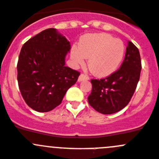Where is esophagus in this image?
I'll return each mask as SVG.
<instances>
[{
  "label": "esophagus",
  "mask_w": 159,
  "mask_h": 159,
  "mask_svg": "<svg viewBox=\"0 0 159 159\" xmlns=\"http://www.w3.org/2000/svg\"><path fill=\"white\" fill-rule=\"evenodd\" d=\"M89 79L90 77L88 76V75H86V74L84 73H82L80 75V77H79L78 81L79 82H81V81H84V80H88Z\"/></svg>",
  "instance_id": "esophagus-1"
}]
</instances>
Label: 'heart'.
<instances>
[{
  "mask_svg": "<svg viewBox=\"0 0 159 159\" xmlns=\"http://www.w3.org/2000/svg\"><path fill=\"white\" fill-rule=\"evenodd\" d=\"M125 53L120 39L104 33L88 34L79 43V47L71 49V58L77 65H84L89 58L88 68L93 75L106 77L113 73L120 66Z\"/></svg>",
  "mask_w": 159,
  "mask_h": 159,
  "instance_id": "1",
  "label": "heart"
}]
</instances>
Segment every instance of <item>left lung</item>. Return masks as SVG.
<instances>
[{
	"label": "left lung",
	"mask_w": 159,
	"mask_h": 159,
	"mask_svg": "<svg viewBox=\"0 0 159 159\" xmlns=\"http://www.w3.org/2000/svg\"><path fill=\"white\" fill-rule=\"evenodd\" d=\"M141 68L139 49L129 42L120 68L106 78L91 80L92 91L87 98L90 106L102 114H112L125 108L136 91Z\"/></svg>",
	"instance_id": "obj_1"
}]
</instances>
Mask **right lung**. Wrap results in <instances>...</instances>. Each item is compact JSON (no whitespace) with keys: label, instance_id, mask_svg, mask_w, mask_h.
Listing matches in <instances>:
<instances>
[{"label":"right lung","instance_id":"obj_1","mask_svg":"<svg viewBox=\"0 0 159 159\" xmlns=\"http://www.w3.org/2000/svg\"><path fill=\"white\" fill-rule=\"evenodd\" d=\"M70 43L49 28L23 44L17 63V80L25 102L38 112H49L61 103L80 72L65 65Z\"/></svg>","mask_w":159,"mask_h":159}]
</instances>
